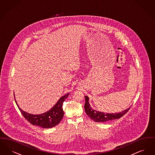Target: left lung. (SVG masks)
Wrapping results in <instances>:
<instances>
[{
  "label": "left lung",
  "instance_id": "8db88e82",
  "mask_svg": "<svg viewBox=\"0 0 155 155\" xmlns=\"http://www.w3.org/2000/svg\"><path fill=\"white\" fill-rule=\"evenodd\" d=\"M85 103L84 106V109L86 114L92 120H94L95 122H106L110 121L115 119H118L123 117L126 114L130 108H128L125 110L123 111L120 113H104L103 112L95 110L93 109L89 103V97L87 96H85Z\"/></svg>",
  "mask_w": 155,
  "mask_h": 155
}]
</instances>
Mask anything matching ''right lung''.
I'll list each match as a JSON object with an SVG mask.
<instances>
[{"mask_svg":"<svg viewBox=\"0 0 155 155\" xmlns=\"http://www.w3.org/2000/svg\"><path fill=\"white\" fill-rule=\"evenodd\" d=\"M68 95L69 94H67L61 96L51 110L41 114H32L25 112L19 107L15 99V101L22 116L31 124L38 125L44 128H49L58 125L63 117L64 112L62 106L64 101Z\"/></svg>","mask_w":155,"mask_h":155,"instance_id":"right-lung-1","label":"right lung"}]
</instances>
